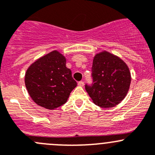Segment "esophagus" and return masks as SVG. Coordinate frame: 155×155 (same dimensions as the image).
Returning <instances> with one entry per match:
<instances>
[{
	"instance_id": "obj_1",
	"label": "esophagus",
	"mask_w": 155,
	"mask_h": 155,
	"mask_svg": "<svg viewBox=\"0 0 155 155\" xmlns=\"http://www.w3.org/2000/svg\"><path fill=\"white\" fill-rule=\"evenodd\" d=\"M78 85L79 87H83L84 85V83L83 81H79L78 84Z\"/></svg>"
}]
</instances>
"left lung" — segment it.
<instances>
[{
	"label": "left lung",
	"mask_w": 155,
	"mask_h": 155,
	"mask_svg": "<svg viewBox=\"0 0 155 155\" xmlns=\"http://www.w3.org/2000/svg\"><path fill=\"white\" fill-rule=\"evenodd\" d=\"M93 86H85L93 103L102 108L118 105L127 95L131 73L126 63L114 54L104 51L93 59Z\"/></svg>",
	"instance_id": "1"
}]
</instances>
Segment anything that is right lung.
<instances>
[{
    "label": "right lung",
    "instance_id": "1",
    "mask_svg": "<svg viewBox=\"0 0 155 155\" xmlns=\"http://www.w3.org/2000/svg\"><path fill=\"white\" fill-rule=\"evenodd\" d=\"M25 85L32 100L39 107L53 110L67 102L77 87L66 58L58 50L50 51L29 66Z\"/></svg>",
    "mask_w": 155,
    "mask_h": 155
}]
</instances>
